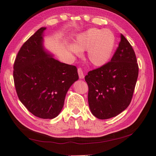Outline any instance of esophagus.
Segmentation results:
<instances>
[{
	"mask_svg": "<svg viewBox=\"0 0 156 156\" xmlns=\"http://www.w3.org/2000/svg\"><path fill=\"white\" fill-rule=\"evenodd\" d=\"M78 76H79V78L80 79H83L84 78V73L82 72V70L81 68H78Z\"/></svg>",
	"mask_w": 156,
	"mask_h": 156,
	"instance_id": "34e87169",
	"label": "esophagus"
}]
</instances>
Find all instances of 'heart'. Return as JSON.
<instances>
[{
  "instance_id": "b5f03b06",
  "label": "heart",
  "mask_w": 156,
  "mask_h": 156,
  "mask_svg": "<svg viewBox=\"0 0 156 156\" xmlns=\"http://www.w3.org/2000/svg\"><path fill=\"white\" fill-rule=\"evenodd\" d=\"M115 36L109 29L90 28L76 36L68 49L77 56L87 51V59L94 67H103L111 60L115 47Z\"/></svg>"
}]
</instances>
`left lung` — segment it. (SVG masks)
I'll return each instance as SVG.
<instances>
[{
	"mask_svg": "<svg viewBox=\"0 0 156 156\" xmlns=\"http://www.w3.org/2000/svg\"><path fill=\"white\" fill-rule=\"evenodd\" d=\"M120 39L111 62L85 76L88 105L93 115L101 120L116 116L128 108L138 78L135 51L122 34Z\"/></svg>",
	"mask_w": 156,
	"mask_h": 156,
	"instance_id": "left-lung-1",
	"label": "left lung"
}]
</instances>
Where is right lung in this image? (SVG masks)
<instances>
[{
    "mask_svg": "<svg viewBox=\"0 0 156 156\" xmlns=\"http://www.w3.org/2000/svg\"><path fill=\"white\" fill-rule=\"evenodd\" d=\"M42 27L21 47L13 66L20 101L35 116L53 119L62 111L66 93L78 80L76 67L55 59L44 47Z\"/></svg>",
    "mask_w": 156,
    "mask_h": 156,
    "instance_id": "obj_1",
    "label": "right lung"
}]
</instances>
